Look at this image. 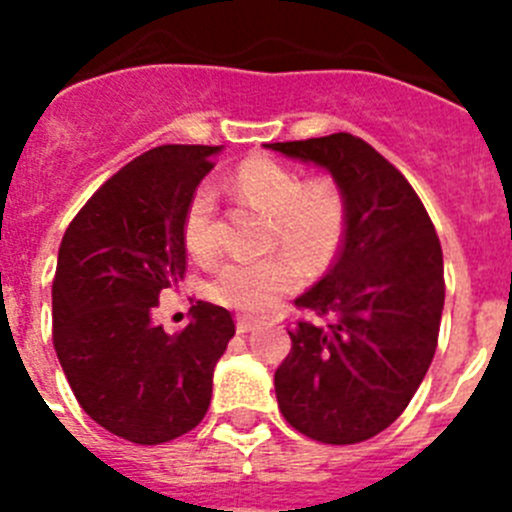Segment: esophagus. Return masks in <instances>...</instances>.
<instances>
[{"mask_svg": "<svg viewBox=\"0 0 512 512\" xmlns=\"http://www.w3.org/2000/svg\"><path fill=\"white\" fill-rule=\"evenodd\" d=\"M256 328V323H253V320H248V318H241L238 320V323H235V330H238V333H251V330Z\"/></svg>", "mask_w": 512, "mask_h": 512, "instance_id": "1", "label": "esophagus"}]
</instances>
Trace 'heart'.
I'll return each instance as SVG.
<instances>
[{"label":"heart","mask_w":512,"mask_h":512,"mask_svg":"<svg viewBox=\"0 0 512 512\" xmlns=\"http://www.w3.org/2000/svg\"><path fill=\"white\" fill-rule=\"evenodd\" d=\"M233 192L269 215L271 246L287 253H271L256 261H228L210 279L207 295L217 305L243 315H264L300 287V266L318 274L333 264L346 235V205L330 176L300 179L297 171L266 156L246 158L235 169ZM212 210L210 189H197L184 210V248L197 261L212 259L215 253Z\"/></svg>","instance_id":"b5f03b06"}]
</instances>
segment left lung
Returning <instances> with one entry per match:
<instances>
[{"instance_id":"left-lung-1","label":"left lung","mask_w":512,"mask_h":512,"mask_svg":"<svg viewBox=\"0 0 512 512\" xmlns=\"http://www.w3.org/2000/svg\"><path fill=\"white\" fill-rule=\"evenodd\" d=\"M266 148L336 179L346 235L323 279L295 300L328 323L297 320L274 372L279 410L295 431L333 446L361 443L408 408L438 346L443 253L410 182L351 133Z\"/></svg>"}]
</instances>
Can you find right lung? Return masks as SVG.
Returning a JSON list of instances; mask_svg holds the SVG:
<instances>
[{
	"label": "right lung",
	"instance_id": "1",
	"mask_svg": "<svg viewBox=\"0 0 512 512\" xmlns=\"http://www.w3.org/2000/svg\"><path fill=\"white\" fill-rule=\"evenodd\" d=\"M220 146H158L110 176L71 220L53 279V346L84 413L140 446L205 418L212 372L233 338L225 307L197 302L187 328L153 325L184 279L182 220Z\"/></svg>",
	"mask_w": 512,
	"mask_h": 512
}]
</instances>
